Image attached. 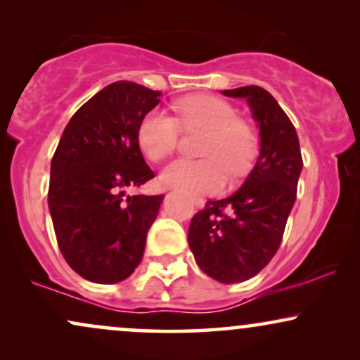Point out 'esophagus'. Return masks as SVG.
<instances>
[{"instance_id":"obj_1","label":"esophagus","mask_w":360,"mask_h":360,"mask_svg":"<svg viewBox=\"0 0 360 360\" xmlns=\"http://www.w3.org/2000/svg\"><path fill=\"white\" fill-rule=\"evenodd\" d=\"M191 201H193V205L196 206V207H202V206H205V199H202V198H196V196H193V198H191Z\"/></svg>"}]
</instances>
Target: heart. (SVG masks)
<instances>
[{
  "label": "heart",
  "instance_id": "obj_1",
  "mask_svg": "<svg viewBox=\"0 0 360 360\" xmlns=\"http://www.w3.org/2000/svg\"><path fill=\"white\" fill-rule=\"evenodd\" d=\"M176 117L162 109L147 112L139 124L137 141L147 158L161 161L172 153L183 131H205L198 153L202 159L181 158L162 169L169 188L214 193L226 175L245 174L257 159L259 139L255 127L238 115L228 101L213 95H193L176 103Z\"/></svg>",
  "mask_w": 360,
  "mask_h": 360
}]
</instances>
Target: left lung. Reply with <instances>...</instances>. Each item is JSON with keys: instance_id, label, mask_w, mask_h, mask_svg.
<instances>
[{"instance_id": "8db88e82", "label": "left lung", "mask_w": 360, "mask_h": 360, "mask_svg": "<svg viewBox=\"0 0 360 360\" xmlns=\"http://www.w3.org/2000/svg\"><path fill=\"white\" fill-rule=\"evenodd\" d=\"M245 97L259 125V158L231 196L207 201L189 224V246L211 278L238 283L255 276L275 257L297 198L302 153L292 120L274 95L258 85L223 90Z\"/></svg>"}]
</instances>
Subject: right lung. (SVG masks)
<instances>
[{
  "label": "right lung",
  "instance_id": "right-lung-1",
  "mask_svg": "<svg viewBox=\"0 0 360 360\" xmlns=\"http://www.w3.org/2000/svg\"><path fill=\"white\" fill-rule=\"evenodd\" d=\"M159 90L114 82L73 114L51 159L49 206L65 262L85 280L117 283L144 257L162 194L125 196L153 179L139 124L161 101Z\"/></svg>",
  "mask_w": 360,
  "mask_h": 360
}]
</instances>
